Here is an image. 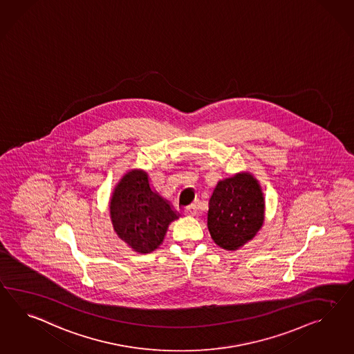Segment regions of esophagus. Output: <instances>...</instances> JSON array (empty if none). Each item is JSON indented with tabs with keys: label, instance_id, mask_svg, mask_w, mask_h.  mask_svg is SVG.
Listing matches in <instances>:
<instances>
[{
	"label": "esophagus",
	"instance_id": "obj_1",
	"mask_svg": "<svg viewBox=\"0 0 354 354\" xmlns=\"http://www.w3.org/2000/svg\"><path fill=\"white\" fill-rule=\"evenodd\" d=\"M186 216H196L198 214V207L196 205H189L185 210Z\"/></svg>",
	"mask_w": 354,
	"mask_h": 354
}]
</instances>
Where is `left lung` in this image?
Segmentation results:
<instances>
[{
  "label": "left lung",
  "mask_w": 354,
  "mask_h": 354,
  "mask_svg": "<svg viewBox=\"0 0 354 354\" xmlns=\"http://www.w3.org/2000/svg\"><path fill=\"white\" fill-rule=\"evenodd\" d=\"M263 221L264 198L253 174L237 173L218 182L208 210L209 232L218 246L237 250L257 235Z\"/></svg>",
  "instance_id": "left-lung-1"
}]
</instances>
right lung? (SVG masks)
<instances>
[{"mask_svg": "<svg viewBox=\"0 0 354 354\" xmlns=\"http://www.w3.org/2000/svg\"><path fill=\"white\" fill-rule=\"evenodd\" d=\"M110 217L117 235L135 252H154L163 243L169 223L178 218L168 200L151 189L147 173H126L110 199Z\"/></svg>", "mask_w": 354, "mask_h": 354, "instance_id": "obj_1", "label": "right lung"}]
</instances>
